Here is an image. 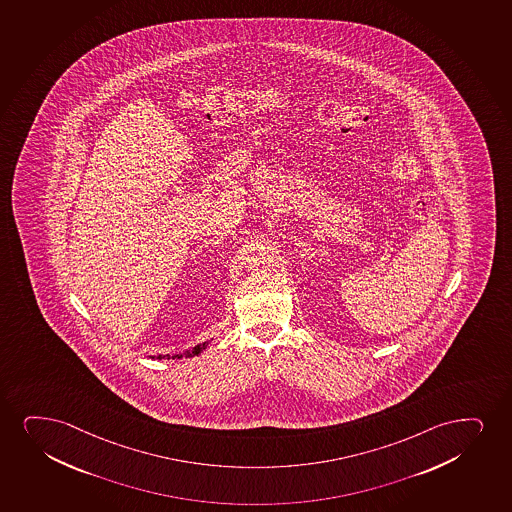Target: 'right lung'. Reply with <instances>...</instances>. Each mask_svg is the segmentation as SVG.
<instances>
[{
	"label": "right lung",
	"instance_id": "1",
	"mask_svg": "<svg viewBox=\"0 0 512 512\" xmlns=\"http://www.w3.org/2000/svg\"><path fill=\"white\" fill-rule=\"evenodd\" d=\"M207 345H209V341H203L202 345H196L195 348H191V350L184 352V354L158 355V359H183V357H195V355L202 354L203 350L207 348Z\"/></svg>",
	"mask_w": 512,
	"mask_h": 512
}]
</instances>
